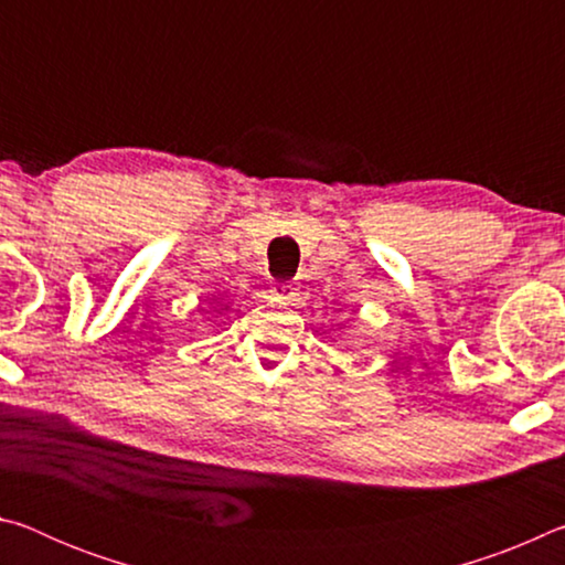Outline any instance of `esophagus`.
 <instances>
[{
    "mask_svg": "<svg viewBox=\"0 0 565 565\" xmlns=\"http://www.w3.org/2000/svg\"><path fill=\"white\" fill-rule=\"evenodd\" d=\"M271 296H274V301H279V303H294L296 299H299L291 284H274Z\"/></svg>",
    "mask_w": 565,
    "mask_h": 565,
    "instance_id": "obj_1",
    "label": "esophagus"
}]
</instances>
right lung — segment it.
Instances as JSON below:
<instances>
[{"instance_id": "right-lung-1", "label": "right lung", "mask_w": 565, "mask_h": 565, "mask_svg": "<svg viewBox=\"0 0 565 565\" xmlns=\"http://www.w3.org/2000/svg\"><path fill=\"white\" fill-rule=\"evenodd\" d=\"M224 309H228V306H224ZM224 309H218V311H224Z\"/></svg>"}]
</instances>
